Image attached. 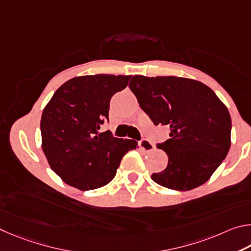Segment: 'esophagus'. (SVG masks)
I'll return each mask as SVG.
<instances>
[{"label": "esophagus", "instance_id": "1", "mask_svg": "<svg viewBox=\"0 0 251 251\" xmlns=\"http://www.w3.org/2000/svg\"><path fill=\"white\" fill-rule=\"evenodd\" d=\"M140 148H141L144 152H151L154 150V146H153L149 140H146V139L142 140V141H140Z\"/></svg>", "mask_w": 251, "mask_h": 251}]
</instances>
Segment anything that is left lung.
<instances>
[{
    "label": "left lung",
    "instance_id": "8db88e82",
    "mask_svg": "<svg viewBox=\"0 0 251 251\" xmlns=\"http://www.w3.org/2000/svg\"><path fill=\"white\" fill-rule=\"evenodd\" d=\"M130 89L155 126H170V139L157 144L168 166L151 178L161 186L190 191L203 185L230 148L231 119L208 86L190 78L135 75Z\"/></svg>",
    "mask_w": 251,
    "mask_h": 251
}]
</instances>
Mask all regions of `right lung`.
I'll use <instances>...</instances> for the list:
<instances>
[{
	"mask_svg": "<svg viewBox=\"0 0 251 251\" xmlns=\"http://www.w3.org/2000/svg\"><path fill=\"white\" fill-rule=\"evenodd\" d=\"M131 76L88 75L69 79L55 91L41 119L42 149L50 169L80 191L107 185L123 155L138 148L134 140L99 133L109 116L111 97L128 86Z\"/></svg>",
	"mask_w": 251,
	"mask_h": 251,
	"instance_id": "obj_1",
	"label": "right lung"
}]
</instances>
